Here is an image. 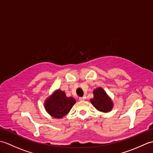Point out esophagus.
Wrapping results in <instances>:
<instances>
[{
  "label": "esophagus",
  "instance_id": "34e87169",
  "mask_svg": "<svg viewBox=\"0 0 153 153\" xmlns=\"http://www.w3.org/2000/svg\"><path fill=\"white\" fill-rule=\"evenodd\" d=\"M79 100H81V101H83V100H85V98H84L83 97H79Z\"/></svg>",
  "mask_w": 153,
  "mask_h": 153
}]
</instances>
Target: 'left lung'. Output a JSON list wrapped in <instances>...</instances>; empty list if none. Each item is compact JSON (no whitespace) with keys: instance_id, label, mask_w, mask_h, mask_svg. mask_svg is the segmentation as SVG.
Returning <instances> with one entry per match:
<instances>
[{"instance_id":"8db88e82","label":"left lung","mask_w":153,"mask_h":153,"mask_svg":"<svg viewBox=\"0 0 153 153\" xmlns=\"http://www.w3.org/2000/svg\"><path fill=\"white\" fill-rule=\"evenodd\" d=\"M93 93V98L90 99V102L97 110L104 113L111 111L114 106L113 101L102 87L95 89Z\"/></svg>"}]
</instances>
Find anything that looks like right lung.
Masks as SVG:
<instances>
[{"label": "right lung", "mask_w": 153, "mask_h": 153, "mask_svg": "<svg viewBox=\"0 0 153 153\" xmlns=\"http://www.w3.org/2000/svg\"><path fill=\"white\" fill-rule=\"evenodd\" d=\"M76 102L74 97H67L64 91L58 89L45 100L44 107L51 116L60 119L70 112Z\"/></svg>", "instance_id": "obj_1"}]
</instances>
